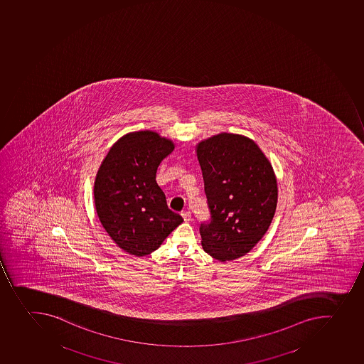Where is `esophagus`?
Wrapping results in <instances>:
<instances>
[{
  "mask_svg": "<svg viewBox=\"0 0 364 364\" xmlns=\"http://www.w3.org/2000/svg\"><path fill=\"white\" fill-rule=\"evenodd\" d=\"M181 216L183 217V220L186 222H191V213L189 211H182Z\"/></svg>",
  "mask_w": 364,
  "mask_h": 364,
  "instance_id": "1",
  "label": "esophagus"
}]
</instances>
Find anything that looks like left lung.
Listing matches in <instances>:
<instances>
[{
    "label": "left lung",
    "mask_w": 364,
    "mask_h": 364,
    "mask_svg": "<svg viewBox=\"0 0 364 364\" xmlns=\"http://www.w3.org/2000/svg\"><path fill=\"white\" fill-rule=\"evenodd\" d=\"M211 222L200 228L204 251L220 262L249 253L267 232L278 203L272 164L245 135L220 133L196 144Z\"/></svg>",
    "instance_id": "8db88e82"
}]
</instances>
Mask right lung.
<instances>
[{
  "label": "right lung",
  "mask_w": 364,
  "mask_h": 364,
  "mask_svg": "<svg viewBox=\"0 0 364 364\" xmlns=\"http://www.w3.org/2000/svg\"><path fill=\"white\" fill-rule=\"evenodd\" d=\"M175 148L157 132L122 135L102 160L95 175V207L111 240L132 256L154 252L183 222L167 205L156 183L157 167Z\"/></svg>",
  "instance_id": "obj_1"
}]
</instances>
